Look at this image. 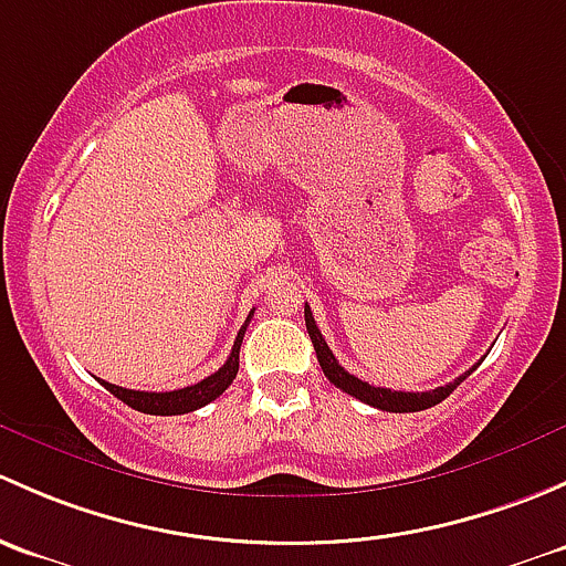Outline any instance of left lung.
<instances>
[{
  "label": "left lung",
  "mask_w": 566,
  "mask_h": 566,
  "mask_svg": "<svg viewBox=\"0 0 566 566\" xmlns=\"http://www.w3.org/2000/svg\"><path fill=\"white\" fill-rule=\"evenodd\" d=\"M305 324H307V335H311L313 340V348H316V357H318V365H322L324 376L329 378L335 387H340L343 392H348L352 398L363 400V403L373 406V409H381V411H395V413H406V411H424L430 409V406L441 403L444 398H450V392H455L458 384L463 381L465 376H471V370H476V363L474 368H469L463 373V376L455 378V381L444 384V387H436L430 389V392H395V389H384V387H373V384L363 381V378L352 376L346 368H340V363L335 359V354L329 352V346H326V340L322 337V332H318L316 326V318H313L311 307L305 305Z\"/></svg>",
  "instance_id": "left-lung-1"
}]
</instances>
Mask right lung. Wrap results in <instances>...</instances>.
Instances as JSON below:
<instances>
[{"mask_svg":"<svg viewBox=\"0 0 566 566\" xmlns=\"http://www.w3.org/2000/svg\"><path fill=\"white\" fill-rule=\"evenodd\" d=\"M248 322H250V316H248ZM248 322H244L240 335H237L234 348H231V354H229V359H226L223 368L214 370L212 376H207L203 381L190 384V387H182V389H174V392H142V389H125V387H116V384L103 381V378H101V384L108 389L111 395H114V398H119L122 403H127L130 409L144 411V413L174 417V413H188V411L201 409V406L212 403L214 398H220V395L229 389V384L237 378V370H240V346H242L244 329H248Z\"/></svg>","mask_w":566,"mask_h":566,"instance_id":"1","label":"right lung"}]
</instances>
